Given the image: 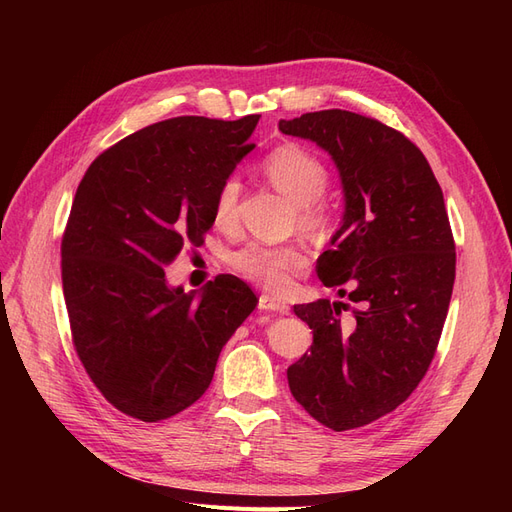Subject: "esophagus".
<instances>
[{
  "label": "esophagus",
  "mask_w": 512,
  "mask_h": 512,
  "mask_svg": "<svg viewBox=\"0 0 512 512\" xmlns=\"http://www.w3.org/2000/svg\"><path fill=\"white\" fill-rule=\"evenodd\" d=\"M258 309L262 312H280V314H288V305L280 299L271 297V294H260L258 299Z\"/></svg>",
  "instance_id": "1"
}]
</instances>
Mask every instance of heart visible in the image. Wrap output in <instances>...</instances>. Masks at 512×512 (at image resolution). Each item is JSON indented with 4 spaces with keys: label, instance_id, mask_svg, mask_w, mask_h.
<instances>
[{
    "label": "heart",
    "instance_id": "heart-1",
    "mask_svg": "<svg viewBox=\"0 0 512 512\" xmlns=\"http://www.w3.org/2000/svg\"><path fill=\"white\" fill-rule=\"evenodd\" d=\"M262 173L286 194L294 205H299V224L312 235H331L337 224L335 207L322 194L329 185V170L312 151L301 145H282L273 149L262 162ZM241 183L237 177H228L215 192L213 220L226 228L237 220V203ZM305 254L299 245L260 243L252 241L230 256V267L245 280L267 290L280 292L290 284V275L305 267Z\"/></svg>",
    "mask_w": 512,
    "mask_h": 512
}]
</instances>
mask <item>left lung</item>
<instances>
[{
    "label": "left lung",
    "instance_id": "left-lung-1",
    "mask_svg": "<svg viewBox=\"0 0 512 512\" xmlns=\"http://www.w3.org/2000/svg\"><path fill=\"white\" fill-rule=\"evenodd\" d=\"M331 153L346 213L316 273L349 303L294 305L314 331L288 386L333 431L378 421L412 395L436 354L455 284V239L438 179L401 132L359 113L280 121Z\"/></svg>",
    "mask_w": 512,
    "mask_h": 512
}]
</instances>
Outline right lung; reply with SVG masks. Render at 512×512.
Segmentation results:
<instances>
[{"label": "right lung", "instance_id": "obj_1", "mask_svg": "<svg viewBox=\"0 0 512 512\" xmlns=\"http://www.w3.org/2000/svg\"><path fill=\"white\" fill-rule=\"evenodd\" d=\"M258 119L153 123L102 151L76 190L61 239L72 344L108 404L138 421H166L203 397L258 305L235 275L198 299L164 277L185 245L205 243L215 192L254 149Z\"/></svg>", "mask_w": 512, "mask_h": 512}]
</instances>
